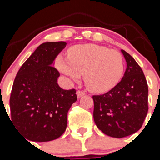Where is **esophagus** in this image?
Here are the masks:
<instances>
[{
    "label": "esophagus",
    "mask_w": 160,
    "mask_h": 160,
    "mask_svg": "<svg viewBox=\"0 0 160 160\" xmlns=\"http://www.w3.org/2000/svg\"><path fill=\"white\" fill-rule=\"evenodd\" d=\"M76 94H77L78 98H80L82 97L83 95H85V93L82 90H77V92H76Z\"/></svg>",
    "instance_id": "34e87169"
}]
</instances>
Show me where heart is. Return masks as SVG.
Returning <instances> with one entry per match:
<instances>
[{"mask_svg": "<svg viewBox=\"0 0 160 160\" xmlns=\"http://www.w3.org/2000/svg\"><path fill=\"white\" fill-rule=\"evenodd\" d=\"M56 66L63 74L74 80H78L84 73V82L90 91L105 93L122 78L124 59L118 50L85 44L70 48L67 58L58 56Z\"/></svg>", "mask_w": 160, "mask_h": 160, "instance_id": "b5f03b06", "label": "heart"}]
</instances>
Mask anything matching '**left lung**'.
Instances as JSON below:
<instances>
[{
	"mask_svg": "<svg viewBox=\"0 0 160 160\" xmlns=\"http://www.w3.org/2000/svg\"><path fill=\"white\" fill-rule=\"evenodd\" d=\"M127 62L122 80L104 94L94 95V120L105 135L123 138L137 132L148 111V87L136 61L121 49Z\"/></svg>",
	"mask_w": 160,
	"mask_h": 160,
	"instance_id": "1",
	"label": "left lung"
}]
</instances>
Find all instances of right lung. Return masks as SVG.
I'll return each mask as SVG.
<instances>
[{"mask_svg":"<svg viewBox=\"0 0 160 160\" xmlns=\"http://www.w3.org/2000/svg\"><path fill=\"white\" fill-rule=\"evenodd\" d=\"M65 42H45L20 68L10 96L11 119L24 137L33 142L54 140L67 126V113L77 101L76 90L58 84L54 60Z\"/></svg>","mask_w":160,"mask_h":160,"instance_id":"right-lung-1","label":"right lung"}]
</instances>
